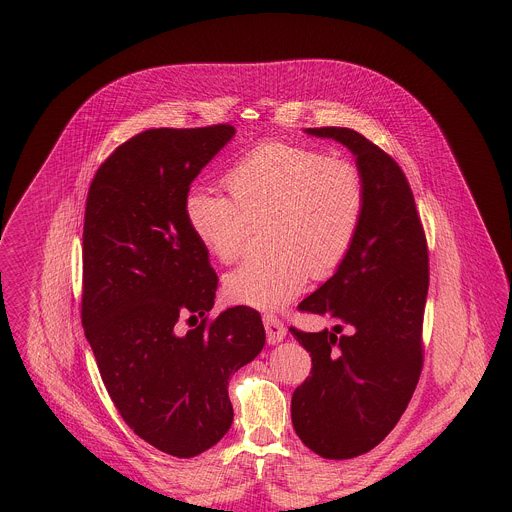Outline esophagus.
I'll return each mask as SVG.
<instances>
[{
    "mask_svg": "<svg viewBox=\"0 0 512 512\" xmlns=\"http://www.w3.org/2000/svg\"><path fill=\"white\" fill-rule=\"evenodd\" d=\"M264 327H266V335H268L270 345H278L288 335V329L284 327V323L274 315H264Z\"/></svg>",
    "mask_w": 512,
    "mask_h": 512,
    "instance_id": "34e87169",
    "label": "esophagus"
}]
</instances>
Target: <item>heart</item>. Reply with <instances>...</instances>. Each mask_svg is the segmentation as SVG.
<instances>
[{
	"label": "heart",
	"instance_id": "heart-1",
	"mask_svg": "<svg viewBox=\"0 0 512 512\" xmlns=\"http://www.w3.org/2000/svg\"><path fill=\"white\" fill-rule=\"evenodd\" d=\"M230 197L195 187L185 215L199 242L222 264L246 248L254 224L270 250L224 276L232 303L274 311L307 286L311 274L331 276L349 258L365 217L359 167L323 151L268 142L240 155L226 171Z\"/></svg>",
	"mask_w": 512,
	"mask_h": 512
}]
</instances>
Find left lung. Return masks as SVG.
<instances>
[{
    "instance_id": "1",
    "label": "left lung",
    "mask_w": 512,
    "mask_h": 512,
    "mask_svg": "<svg viewBox=\"0 0 512 512\" xmlns=\"http://www.w3.org/2000/svg\"><path fill=\"white\" fill-rule=\"evenodd\" d=\"M305 134L347 147L365 179V217L349 258L299 303L351 327L303 333L311 376L295 388V434L325 459L370 451L404 414L422 370V323L428 297V246L414 195L398 163L349 128Z\"/></svg>"
}]
</instances>
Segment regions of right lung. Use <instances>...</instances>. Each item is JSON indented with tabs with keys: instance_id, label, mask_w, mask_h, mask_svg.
I'll return each instance as SVG.
<instances>
[{
	"instance_id": "obj_1",
	"label": "right lung",
	"mask_w": 512,
	"mask_h": 512,
	"mask_svg": "<svg viewBox=\"0 0 512 512\" xmlns=\"http://www.w3.org/2000/svg\"><path fill=\"white\" fill-rule=\"evenodd\" d=\"M234 134L228 124L146 130L100 165L86 199V341L124 422L173 457H195L228 432V378L266 343L250 307L207 323L219 280L185 215L191 183ZM183 316L204 321L179 334Z\"/></svg>"
}]
</instances>
